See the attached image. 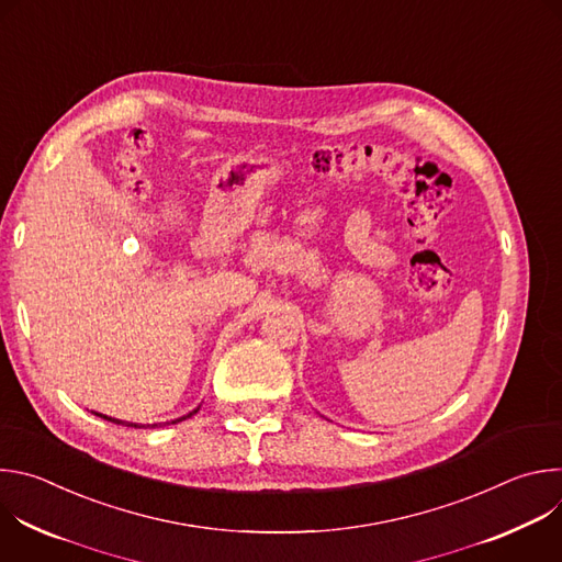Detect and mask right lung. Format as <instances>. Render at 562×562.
<instances>
[{"label":"right lung","instance_id":"right-lung-1","mask_svg":"<svg viewBox=\"0 0 562 562\" xmlns=\"http://www.w3.org/2000/svg\"><path fill=\"white\" fill-rule=\"evenodd\" d=\"M193 414H198V409H195V412H191V414H189V416H184V418H191ZM100 418H104V420H109V423H117V425L122 423V420H115V418H109V416H102V414H100ZM184 418H178V420H173V423H180V420H184ZM126 427H137V425H133V423H126ZM139 427H144V425H139ZM150 427H155V425H150Z\"/></svg>","mask_w":562,"mask_h":562}]
</instances>
